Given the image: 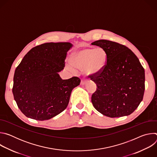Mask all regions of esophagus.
I'll return each instance as SVG.
<instances>
[{
    "instance_id": "obj_1",
    "label": "esophagus",
    "mask_w": 157,
    "mask_h": 157,
    "mask_svg": "<svg viewBox=\"0 0 157 157\" xmlns=\"http://www.w3.org/2000/svg\"><path fill=\"white\" fill-rule=\"evenodd\" d=\"M87 82V79H82V81H81V84L84 85V84H86Z\"/></svg>"
}]
</instances>
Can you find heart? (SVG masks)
Masks as SVG:
<instances>
[{"label": "heart", "instance_id": "b5f03b06", "mask_svg": "<svg viewBox=\"0 0 157 157\" xmlns=\"http://www.w3.org/2000/svg\"><path fill=\"white\" fill-rule=\"evenodd\" d=\"M107 58V53L102 48H84L74 54L72 63L88 75H96L104 68ZM70 68L75 70L72 66Z\"/></svg>", "mask_w": 157, "mask_h": 157}]
</instances>
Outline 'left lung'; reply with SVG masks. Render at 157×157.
Here are the masks:
<instances>
[{
	"mask_svg": "<svg viewBox=\"0 0 157 157\" xmlns=\"http://www.w3.org/2000/svg\"><path fill=\"white\" fill-rule=\"evenodd\" d=\"M105 50L107 58L101 71L89 75L97 85L91 96L94 108L109 117L128 116L143 99L145 70L138 58L119 43L99 40L92 43Z\"/></svg>",
	"mask_w": 157,
	"mask_h": 157,
	"instance_id": "1",
	"label": "left lung"
}]
</instances>
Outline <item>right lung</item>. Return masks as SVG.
Wrapping results in <instances>:
<instances>
[{
  "label": "right lung",
  "mask_w": 157,
  "mask_h": 157,
  "mask_svg": "<svg viewBox=\"0 0 157 157\" xmlns=\"http://www.w3.org/2000/svg\"><path fill=\"white\" fill-rule=\"evenodd\" d=\"M68 42L46 43L32 48L17 67L12 92L17 104L25 116L37 121L50 119L68 105L71 91L79 85L76 76L62 79Z\"/></svg>",
  "instance_id": "add662e5"
}]
</instances>
